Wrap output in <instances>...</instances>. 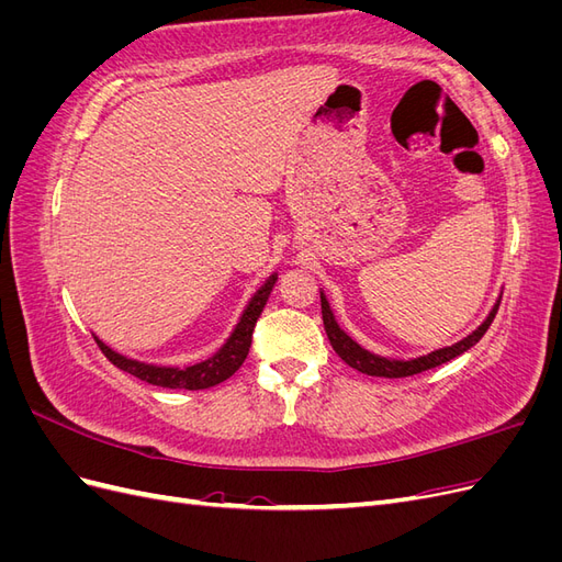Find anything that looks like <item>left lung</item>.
<instances>
[{"label": "left lung", "mask_w": 562, "mask_h": 562, "mask_svg": "<svg viewBox=\"0 0 562 562\" xmlns=\"http://www.w3.org/2000/svg\"><path fill=\"white\" fill-rule=\"evenodd\" d=\"M499 310V302L495 304V310L490 312V316L481 323L479 328H475L469 337H464L462 342H457L452 347H446V349H436L427 356H419V359H413V361H391V359H384V356H375L366 351L363 347H359L353 342V339L337 326V321L330 312V304L326 300V295L321 293V314H323V326H326V335L330 339V345L335 349V353L342 359L347 366H351L353 370L363 372V375H370V378H411V375H417V372H424V370H431L436 366H443L452 359H457L459 353H464L467 349H471L479 339L487 333L490 323L495 321V314Z\"/></svg>", "instance_id": "1"}]
</instances>
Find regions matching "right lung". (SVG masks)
<instances>
[{"instance_id":"obj_1","label":"right lung","mask_w":562,"mask_h":562,"mask_svg":"<svg viewBox=\"0 0 562 562\" xmlns=\"http://www.w3.org/2000/svg\"><path fill=\"white\" fill-rule=\"evenodd\" d=\"M277 274H271L265 285L260 288L258 293L252 295V300L248 302V307L241 314V321L236 323L234 333L229 335L227 342L223 345L217 353H213L211 359L201 361L196 366H187V368H171V366H149V363H140V361H133L126 359V356L112 351L105 342H100L95 337V342L108 356V361L112 366H116L119 370L128 372V375L138 378L147 384H155V386H166V389H187V391H199V389H211L220 382H225L227 378H232L236 370L241 368V363L246 361L250 342H252V330H255V323H258L265 304L271 295V288L277 283Z\"/></svg>"}]
</instances>
